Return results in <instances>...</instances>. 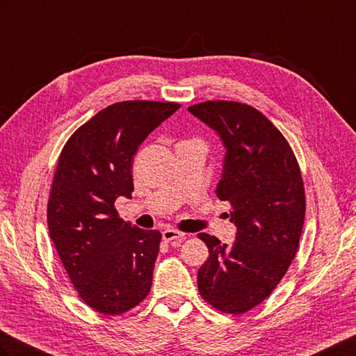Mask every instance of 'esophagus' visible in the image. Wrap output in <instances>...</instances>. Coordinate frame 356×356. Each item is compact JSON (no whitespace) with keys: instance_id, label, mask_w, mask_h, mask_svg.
<instances>
[{"instance_id":"esophagus-1","label":"esophagus","mask_w":356,"mask_h":356,"mask_svg":"<svg viewBox=\"0 0 356 356\" xmlns=\"http://www.w3.org/2000/svg\"><path fill=\"white\" fill-rule=\"evenodd\" d=\"M161 236H163V241L165 242H172V241H179V239H184L186 238V233H182L177 229H165L163 233H161Z\"/></svg>"}]
</instances>
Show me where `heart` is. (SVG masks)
Masks as SVG:
<instances>
[{
    "label": "heart",
    "instance_id": "heart-1",
    "mask_svg": "<svg viewBox=\"0 0 356 356\" xmlns=\"http://www.w3.org/2000/svg\"><path fill=\"white\" fill-rule=\"evenodd\" d=\"M182 143H200V141H199V139H187V141H182Z\"/></svg>",
    "mask_w": 356,
    "mask_h": 356
}]
</instances>
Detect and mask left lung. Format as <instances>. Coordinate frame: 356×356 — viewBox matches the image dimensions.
I'll use <instances>...</instances> for the list:
<instances>
[{
	"label": "left lung",
	"mask_w": 356,
	"mask_h": 356,
	"mask_svg": "<svg viewBox=\"0 0 356 356\" xmlns=\"http://www.w3.org/2000/svg\"><path fill=\"white\" fill-rule=\"evenodd\" d=\"M188 111L222 139L215 193L230 203L227 217L238 227L232 245L199 234L209 250L197 272L199 294L222 314L242 315L273 293L294 260L306 212L303 178L285 136L254 106L207 101Z\"/></svg>",
	"instance_id": "left-lung-1"
}]
</instances>
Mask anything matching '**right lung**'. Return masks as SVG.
Here are the masks:
<instances>
[{"label":"right lung","mask_w":356,"mask_h":356,"mask_svg":"<svg viewBox=\"0 0 356 356\" xmlns=\"http://www.w3.org/2000/svg\"><path fill=\"white\" fill-rule=\"evenodd\" d=\"M179 104L123 101L81 124L63 145L47 203L50 238L79 297L104 315H122L148 296L161 233L118 217L131 199L138 147Z\"/></svg>","instance_id":"add662e5"}]
</instances>
